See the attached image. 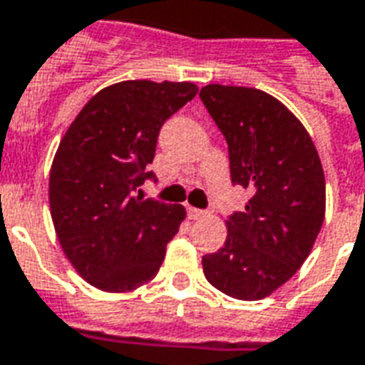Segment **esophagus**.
<instances>
[{
	"instance_id": "obj_1",
	"label": "esophagus",
	"mask_w": 365,
	"mask_h": 365,
	"mask_svg": "<svg viewBox=\"0 0 365 365\" xmlns=\"http://www.w3.org/2000/svg\"><path fill=\"white\" fill-rule=\"evenodd\" d=\"M187 215H190L191 219H201V217H205V211H201V209H195V207H187Z\"/></svg>"
}]
</instances>
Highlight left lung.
Wrapping results in <instances>:
<instances>
[{"label": "left lung", "instance_id": "8db88e82", "mask_svg": "<svg viewBox=\"0 0 365 365\" xmlns=\"http://www.w3.org/2000/svg\"><path fill=\"white\" fill-rule=\"evenodd\" d=\"M199 97L227 138L230 180L252 193L229 217L221 250L203 256V274L229 297L258 301L313 250L327 207L321 158L301 120L266 91L209 83Z\"/></svg>", "mask_w": 365, "mask_h": 365}]
</instances>
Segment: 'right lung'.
<instances>
[{
	"instance_id": "add662e5",
	"label": "right lung",
	"mask_w": 365,
	"mask_h": 365,
	"mask_svg": "<svg viewBox=\"0 0 365 365\" xmlns=\"http://www.w3.org/2000/svg\"><path fill=\"white\" fill-rule=\"evenodd\" d=\"M195 93L191 82L113 83L62 136L48 180L52 222L70 264L97 289L127 293L158 274L185 209L135 191L154 178L146 166L162 125Z\"/></svg>"
}]
</instances>
